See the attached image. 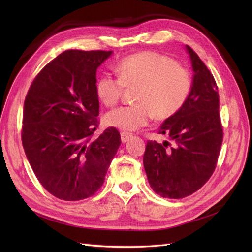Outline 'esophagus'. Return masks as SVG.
<instances>
[{
	"instance_id": "esophagus-1",
	"label": "esophagus",
	"mask_w": 252,
	"mask_h": 252,
	"mask_svg": "<svg viewBox=\"0 0 252 252\" xmlns=\"http://www.w3.org/2000/svg\"><path fill=\"white\" fill-rule=\"evenodd\" d=\"M131 136H132V134L129 133V132H125V131L121 132V140H122V142H123V143L127 142L129 139L131 138Z\"/></svg>"
}]
</instances>
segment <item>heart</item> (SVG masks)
Instances as JSON below:
<instances>
[{
    "instance_id": "b5f03b06",
    "label": "heart",
    "mask_w": 252,
    "mask_h": 252,
    "mask_svg": "<svg viewBox=\"0 0 252 252\" xmlns=\"http://www.w3.org/2000/svg\"><path fill=\"white\" fill-rule=\"evenodd\" d=\"M119 75L103 73L96 82V94L108 107L116 105L125 87H136L135 103L122 106L106 114L109 126L136 130L147 125L154 116L169 119L187 102L193 78L187 67L173 58L156 51H143L125 57L117 65Z\"/></svg>"
}]
</instances>
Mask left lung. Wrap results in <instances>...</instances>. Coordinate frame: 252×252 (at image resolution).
Listing matches in <instances>:
<instances>
[{"label":"left lung","mask_w":252,"mask_h":252,"mask_svg":"<svg viewBox=\"0 0 252 252\" xmlns=\"http://www.w3.org/2000/svg\"><path fill=\"white\" fill-rule=\"evenodd\" d=\"M186 49L194 72L191 94L158 129L170 142L148 141L143 158L150 187L167 199L192 194L210 179L223 142L217 82L193 49Z\"/></svg>","instance_id":"obj_1"}]
</instances>
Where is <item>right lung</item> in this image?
I'll return each instance as SVG.
<instances>
[{"mask_svg":"<svg viewBox=\"0 0 252 252\" xmlns=\"http://www.w3.org/2000/svg\"><path fill=\"white\" fill-rule=\"evenodd\" d=\"M112 51L66 50L36 74L24 102L22 144L42 186L60 200L94 195L121 145L118 129L96 138V69Z\"/></svg>","mask_w":252,"mask_h":252,"instance_id":"obj_1","label":"right lung"}]
</instances>
